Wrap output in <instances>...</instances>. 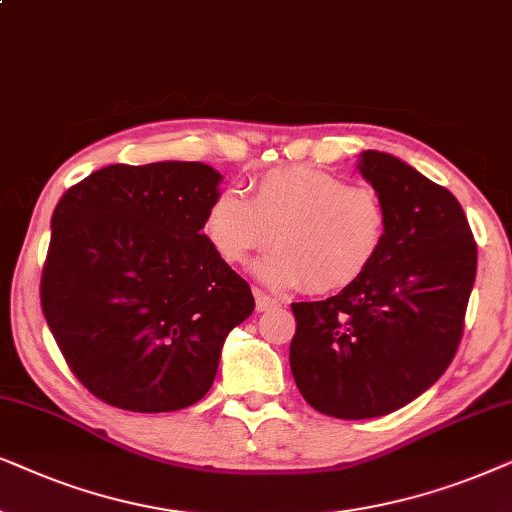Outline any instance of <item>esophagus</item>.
I'll return each mask as SVG.
<instances>
[{
  "label": "esophagus",
  "mask_w": 512,
  "mask_h": 512,
  "mask_svg": "<svg viewBox=\"0 0 512 512\" xmlns=\"http://www.w3.org/2000/svg\"><path fill=\"white\" fill-rule=\"evenodd\" d=\"M255 304H257V311H269V309H274V306H278V299L255 288Z\"/></svg>",
  "instance_id": "1"
}]
</instances>
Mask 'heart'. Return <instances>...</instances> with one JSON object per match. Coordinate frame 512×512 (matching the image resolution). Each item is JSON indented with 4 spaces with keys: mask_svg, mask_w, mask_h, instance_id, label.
Masks as SVG:
<instances>
[{
    "mask_svg": "<svg viewBox=\"0 0 512 512\" xmlns=\"http://www.w3.org/2000/svg\"><path fill=\"white\" fill-rule=\"evenodd\" d=\"M386 227L377 189L313 166L269 168L250 182V201L220 189L203 217V234L224 262L245 264L274 241L278 250L260 264L264 281L318 295L363 278L384 248Z\"/></svg>",
    "mask_w": 512,
    "mask_h": 512,
    "instance_id": "heart-1",
    "label": "heart"
}]
</instances>
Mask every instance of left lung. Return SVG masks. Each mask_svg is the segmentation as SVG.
Wrapping results in <instances>:
<instances>
[{
    "instance_id": "obj_1",
    "label": "left lung",
    "mask_w": 512,
    "mask_h": 512,
    "mask_svg": "<svg viewBox=\"0 0 512 512\" xmlns=\"http://www.w3.org/2000/svg\"><path fill=\"white\" fill-rule=\"evenodd\" d=\"M360 173L386 203L379 257L323 302H295L290 370L313 410L372 419L419 398L459 349L478 245L452 192L367 149Z\"/></svg>"
}]
</instances>
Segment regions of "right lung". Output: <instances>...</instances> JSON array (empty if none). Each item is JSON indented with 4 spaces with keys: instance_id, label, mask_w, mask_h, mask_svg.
I'll use <instances>...</instances> for the list:
<instances>
[{
    "instance_id": "right-lung-1",
    "label": "right lung",
    "mask_w": 512,
    "mask_h": 512,
    "mask_svg": "<svg viewBox=\"0 0 512 512\" xmlns=\"http://www.w3.org/2000/svg\"><path fill=\"white\" fill-rule=\"evenodd\" d=\"M222 175L199 161L114 163L51 217L42 311L74 377L102 403L175 412L213 386L250 285L201 234Z\"/></svg>"
}]
</instances>
